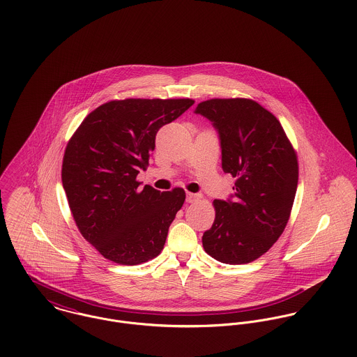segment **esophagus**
Returning <instances> with one entry per match:
<instances>
[{
    "label": "esophagus",
    "mask_w": 357,
    "mask_h": 357,
    "mask_svg": "<svg viewBox=\"0 0 357 357\" xmlns=\"http://www.w3.org/2000/svg\"><path fill=\"white\" fill-rule=\"evenodd\" d=\"M201 199V195L199 194H192V192H188L187 194V202L188 204H195Z\"/></svg>",
    "instance_id": "obj_1"
}]
</instances>
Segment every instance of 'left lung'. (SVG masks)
I'll return each mask as SVG.
<instances>
[{
    "mask_svg": "<svg viewBox=\"0 0 357 357\" xmlns=\"http://www.w3.org/2000/svg\"><path fill=\"white\" fill-rule=\"evenodd\" d=\"M197 114L218 130L222 170L236 178L235 199L213 202L215 218L204 252L238 265L265 255L283 234L298 184V160L278 118L243 98L199 102Z\"/></svg>",
    "mask_w": 357,
    "mask_h": 357,
    "instance_id": "8db88e82",
    "label": "left lung"
}]
</instances>
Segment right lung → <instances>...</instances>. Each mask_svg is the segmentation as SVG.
<instances>
[{
  "mask_svg": "<svg viewBox=\"0 0 357 357\" xmlns=\"http://www.w3.org/2000/svg\"><path fill=\"white\" fill-rule=\"evenodd\" d=\"M192 99H125L99 105L67 143L61 181L81 235L100 255L137 265L160 255L169 227L185 201L183 188H140L156 132Z\"/></svg>",
  "mask_w": 357,
  "mask_h": 357,
  "instance_id": "right-lung-1",
  "label": "right lung"
}]
</instances>
